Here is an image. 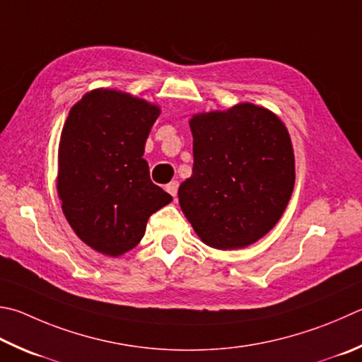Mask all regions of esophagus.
Returning <instances> with one entry per match:
<instances>
[{
	"instance_id": "34e87169",
	"label": "esophagus",
	"mask_w": 362,
	"mask_h": 362,
	"mask_svg": "<svg viewBox=\"0 0 362 362\" xmlns=\"http://www.w3.org/2000/svg\"><path fill=\"white\" fill-rule=\"evenodd\" d=\"M177 189H179V182H177V180H173L166 185V192L170 196H174V198H177Z\"/></svg>"
}]
</instances>
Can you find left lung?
I'll use <instances>...</instances> for the list:
<instances>
[{"mask_svg":"<svg viewBox=\"0 0 362 362\" xmlns=\"http://www.w3.org/2000/svg\"><path fill=\"white\" fill-rule=\"evenodd\" d=\"M193 174L179 202L204 244H253L280 220L294 188L290 134L277 115L255 104L194 115Z\"/></svg>","mask_w":362,"mask_h":362,"instance_id":"1","label":"left lung"}]
</instances>
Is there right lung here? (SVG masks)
<instances>
[{
  "label": "right lung",
  "instance_id": "obj_1",
  "mask_svg": "<svg viewBox=\"0 0 362 362\" xmlns=\"http://www.w3.org/2000/svg\"><path fill=\"white\" fill-rule=\"evenodd\" d=\"M160 107L93 90L69 110L58 150L63 214L85 244L109 256L134 248L173 196L150 180L144 147Z\"/></svg>",
  "mask_w": 362,
  "mask_h": 362
}]
</instances>
